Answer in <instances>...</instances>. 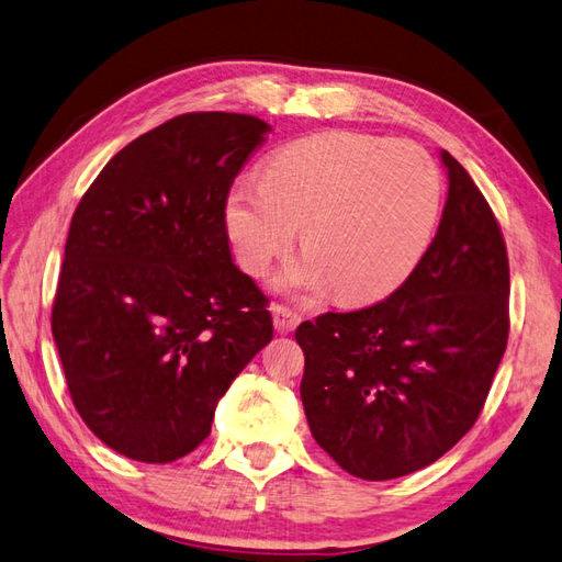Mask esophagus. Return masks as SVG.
I'll return each mask as SVG.
<instances>
[{"instance_id": "34e87169", "label": "esophagus", "mask_w": 562, "mask_h": 562, "mask_svg": "<svg viewBox=\"0 0 562 562\" xmlns=\"http://www.w3.org/2000/svg\"><path fill=\"white\" fill-rule=\"evenodd\" d=\"M271 315H273V327H277V331H281V334L293 331L303 319L301 315L293 313V310L285 307V305H273Z\"/></svg>"}]
</instances>
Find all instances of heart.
Instances as JSON below:
<instances>
[{
    "mask_svg": "<svg viewBox=\"0 0 562 562\" xmlns=\"http://www.w3.org/2000/svg\"><path fill=\"white\" fill-rule=\"evenodd\" d=\"M440 214V176L411 142L322 132L285 146L261 182L238 180L226 228L249 273L281 257L301 228L305 257L279 283L297 293L329 285L344 303L390 293L426 252Z\"/></svg>",
    "mask_w": 562,
    "mask_h": 562,
    "instance_id": "obj_1",
    "label": "heart"
}]
</instances>
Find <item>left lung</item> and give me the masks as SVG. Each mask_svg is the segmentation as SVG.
<instances>
[{"mask_svg": "<svg viewBox=\"0 0 562 562\" xmlns=\"http://www.w3.org/2000/svg\"><path fill=\"white\" fill-rule=\"evenodd\" d=\"M438 233L384 301L295 329L317 445L351 476L390 481L438 461L476 423L509 334V261L493 209L459 160Z\"/></svg>", "mask_w": 562, "mask_h": 562, "instance_id": "left-lung-1", "label": "left lung"}]
</instances>
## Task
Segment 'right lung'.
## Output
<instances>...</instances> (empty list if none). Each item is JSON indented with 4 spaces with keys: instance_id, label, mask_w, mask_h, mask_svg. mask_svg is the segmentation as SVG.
<instances>
[{
    "instance_id": "1",
    "label": "right lung",
    "mask_w": 562,
    "mask_h": 562,
    "mask_svg": "<svg viewBox=\"0 0 562 562\" xmlns=\"http://www.w3.org/2000/svg\"><path fill=\"white\" fill-rule=\"evenodd\" d=\"M271 127L187 112L110 158L74 211L53 336L79 416L110 450L168 464L273 336L231 259L226 196Z\"/></svg>"
}]
</instances>
